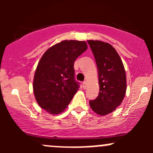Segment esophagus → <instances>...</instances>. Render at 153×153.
<instances>
[{
    "instance_id": "esophagus-1",
    "label": "esophagus",
    "mask_w": 153,
    "mask_h": 153,
    "mask_svg": "<svg viewBox=\"0 0 153 153\" xmlns=\"http://www.w3.org/2000/svg\"><path fill=\"white\" fill-rule=\"evenodd\" d=\"M82 88H83L84 89L86 88V87H87V82H86V81H83V82H82Z\"/></svg>"
}]
</instances>
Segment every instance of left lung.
<instances>
[{"mask_svg":"<svg viewBox=\"0 0 153 153\" xmlns=\"http://www.w3.org/2000/svg\"><path fill=\"white\" fill-rule=\"evenodd\" d=\"M98 68L99 94L89 101L94 111L106 115L122 102L127 89L125 70L117 52L110 44L101 41H88Z\"/></svg>","mask_w":153,"mask_h":153,"instance_id":"1","label":"left lung"}]
</instances>
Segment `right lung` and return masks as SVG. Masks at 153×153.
Here are the masks:
<instances>
[{"label": "right lung", "mask_w": 153, "mask_h": 153, "mask_svg": "<svg viewBox=\"0 0 153 153\" xmlns=\"http://www.w3.org/2000/svg\"><path fill=\"white\" fill-rule=\"evenodd\" d=\"M87 48L84 41L65 40L45 52L33 83L35 99L41 108L52 114L65 109L80 87L75 78L74 62Z\"/></svg>", "instance_id": "right-lung-1"}]
</instances>
